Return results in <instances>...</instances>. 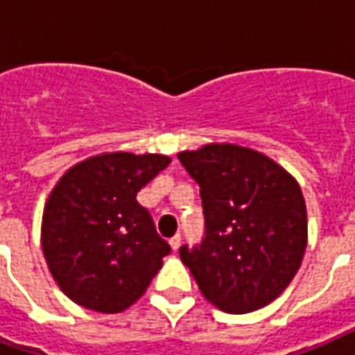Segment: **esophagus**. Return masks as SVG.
Segmentation results:
<instances>
[{
    "instance_id": "obj_1",
    "label": "esophagus",
    "mask_w": 355,
    "mask_h": 355,
    "mask_svg": "<svg viewBox=\"0 0 355 355\" xmlns=\"http://www.w3.org/2000/svg\"><path fill=\"white\" fill-rule=\"evenodd\" d=\"M180 241H182V238H180V234H175V236H173V238L169 239L171 249H173V251H177L178 247H180Z\"/></svg>"
}]
</instances>
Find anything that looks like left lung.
<instances>
[{
  "label": "left lung",
  "instance_id": "left-lung-1",
  "mask_svg": "<svg viewBox=\"0 0 355 355\" xmlns=\"http://www.w3.org/2000/svg\"><path fill=\"white\" fill-rule=\"evenodd\" d=\"M200 186L205 232L178 254L203 297L228 313H247L282 295L306 249L300 186L266 155L236 144L180 152Z\"/></svg>",
  "mask_w": 355,
  "mask_h": 355
}]
</instances>
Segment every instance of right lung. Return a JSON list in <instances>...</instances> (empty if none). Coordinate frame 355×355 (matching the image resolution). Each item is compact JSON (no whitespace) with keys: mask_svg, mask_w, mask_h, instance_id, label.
Returning a JSON list of instances; mask_svg holds the SVG:
<instances>
[{"mask_svg":"<svg viewBox=\"0 0 355 355\" xmlns=\"http://www.w3.org/2000/svg\"><path fill=\"white\" fill-rule=\"evenodd\" d=\"M171 163L167 155L102 154L73 165L43 211L51 274L76 304L116 313L139 300L171 253L137 193Z\"/></svg>","mask_w":355,"mask_h":355,"instance_id":"obj_1","label":"right lung"}]
</instances>
